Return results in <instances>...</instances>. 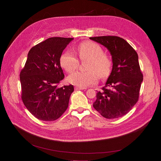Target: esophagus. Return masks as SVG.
Here are the masks:
<instances>
[{
	"label": "esophagus",
	"mask_w": 161,
	"mask_h": 161,
	"mask_svg": "<svg viewBox=\"0 0 161 161\" xmlns=\"http://www.w3.org/2000/svg\"><path fill=\"white\" fill-rule=\"evenodd\" d=\"M87 88L86 87H75V90H83V89H86Z\"/></svg>",
	"instance_id": "34e87169"
}]
</instances>
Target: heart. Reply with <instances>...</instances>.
I'll return each instance as SVG.
<instances>
[{
	"label": "heart",
	"instance_id": "b5f03b06",
	"mask_svg": "<svg viewBox=\"0 0 161 161\" xmlns=\"http://www.w3.org/2000/svg\"><path fill=\"white\" fill-rule=\"evenodd\" d=\"M81 61L87 60L86 72H76L70 75L68 81L79 87H86L97 82L98 77L104 79L110 74L113 62L108 54L104 53L100 45L93 42H83L76 49ZM60 64L68 73H72L78 69L79 60L75 55L70 52L63 53L60 57Z\"/></svg>",
	"mask_w": 161,
	"mask_h": 161
}]
</instances>
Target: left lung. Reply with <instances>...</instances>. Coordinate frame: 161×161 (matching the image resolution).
Here are the masks:
<instances>
[{
  "label": "left lung",
  "mask_w": 161,
  "mask_h": 161,
  "mask_svg": "<svg viewBox=\"0 0 161 161\" xmlns=\"http://www.w3.org/2000/svg\"><path fill=\"white\" fill-rule=\"evenodd\" d=\"M106 47L112 57V72L93 103L96 110L106 119L126 115L138 102L143 74L138 56L122 38L115 36L91 37Z\"/></svg>",
  "instance_id": "obj_1"
}]
</instances>
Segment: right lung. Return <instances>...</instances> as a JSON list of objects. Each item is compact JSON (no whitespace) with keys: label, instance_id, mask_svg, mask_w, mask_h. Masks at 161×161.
I'll list each match as a JSON object with an SVG mask.
<instances>
[{"label":"right lung","instance_id":"1","mask_svg":"<svg viewBox=\"0 0 161 161\" xmlns=\"http://www.w3.org/2000/svg\"><path fill=\"white\" fill-rule=\"evenodd\" d=\"M72 38L52 37L32 47L20 72L21 98L39 120L52 121L66 110L72 85L58 87L64 75L60 64L63 50Z\"/></svg>","mask_w":161,"mask_h":161}]
</instances>
